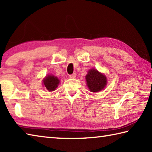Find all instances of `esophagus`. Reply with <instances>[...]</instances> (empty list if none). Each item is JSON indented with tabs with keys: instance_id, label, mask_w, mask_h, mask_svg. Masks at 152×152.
I'll return each mask as SVG.
<instances>
[{
	"instance_id": "obj_1",
	"label": "esophagus",
	"mask_w": 152,
	"mask_h": 152,
	"mask_svg": "<svg viewBox=\"0 0 152 152\" xmlns=\"http://www.w3.org/2000/svg\"><path fill=\"white\" fill-rule=\"evenodd\" d=\"M75 77H76V74L75 73H73V74H71V75H69L70 78H75Z\"/></svg>"
}]
</instances>
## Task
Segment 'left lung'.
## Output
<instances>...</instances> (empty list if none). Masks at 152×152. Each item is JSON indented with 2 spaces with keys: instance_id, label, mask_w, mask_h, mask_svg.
I'll return each instance as SVG.
<instances>
[{
  "instance_id": "1",
  "label": "left lung",
  "mask_w": 152,
  "mask_h": 152,
  "mask_svg": "<svg viewBox=\"0 0 152 152\" xmlns=\"http://www.w3.org/2000/svg\"><path fill=\"white\" fill-rule=\"evenodd\" d=\"M86 81L91 92L101 91L105 87L107 80L103 74L99 73L96 69H91L86 75Z\"/></svg>"
}]
</instances>
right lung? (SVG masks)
<instances>
[{"instance_id":"obj_1","label":"right lung","mask_w":152,"mask_h":152,"mask_svg":"<svg viewBox=\"0 0 152 152\" xmlns=\"http://www.w3.org/2000/svg\"><path fill=\"white\" fill-rule=\"evenodd\" d=\"M45 88L49 91H53L56 90L59 83V80L53 75H48L43 81Z\"/></svg>"}]
</instances>
